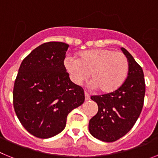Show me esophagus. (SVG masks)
I'll return each mask as SVG.
<instances>
[{
	"mask_svg": "<svg viewBox=\"0 0 158 158\" xmlns=\"http://www.w3.org/2000/svg\"><path fill=\"white\" fill-rule=\"evenodd\" d=\"M84 94H85V100H86V101H87V100L90 99V94H89L88 93L85 92Z\"/></svg>",
	"mask_w": 158,
	"mask_h": 158,
	"instance_id": "esophagus-1",
	"label": "esophagus"
}]
</instances>
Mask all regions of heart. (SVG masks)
Wrapping results in <instances>:
<instances>
[{
	"label": "heart",
	"instance_id": "obj_1",
	"mask_svg": "<svg viewBox=\"0 0 158 158\" xmlns=\"http://www.w3.org/2000/svg\"><path fill=\"white\" fill-rule=\"evenodd\" d=\"M64 64L75 84L81 85L90 76V87L103 94L118 90L129 72L127 56L107 48L83 51L78 53L77 60L65 58Z\"/></svg>",
	"mask_w": 158,
	"mask_h": 158
}]
</instances>
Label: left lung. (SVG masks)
Masks as SVG:
<instances>
[{
	"mask_svg": "<svg viewBox=\"0 0 158 158\" xmlns=\"http://www.w3.org/2000/svg\"><path fill=\"white\" fill-rule=\"evenodd\" d=\"M121 49L129 61L124 83L114 92L90 97L98 110L89 122V131L93 137L106 142H115L126 135L143 107L145 83L142 68L127 49Z\"/></svg>",
	"mask_w": 158,
	"mask_h": 158,
	"instance_id": "left-lung-1",
	"label": "left lung"
}]
</instances>
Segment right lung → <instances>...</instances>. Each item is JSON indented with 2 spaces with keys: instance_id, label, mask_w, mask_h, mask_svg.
<instances>
[{
  "instance_id": "right-lung-1",
  "label": "right lung",
  "mask_w": 158,
  "mask_h": 158,
  "mask_svg": "<svg viewBox=\"0 0 158 158\" xmlns=\"http://www.w3.org/2000/svg\"><path fill=\"white\" fill-rule=\"evenodd\" d=\"M69 45L48 42L27 56L13 88V106L22 126L33 136L49 138L66 127L70 112L83 103V89L72 83L64 61Z\"/></svg>"
}]
</instances>
